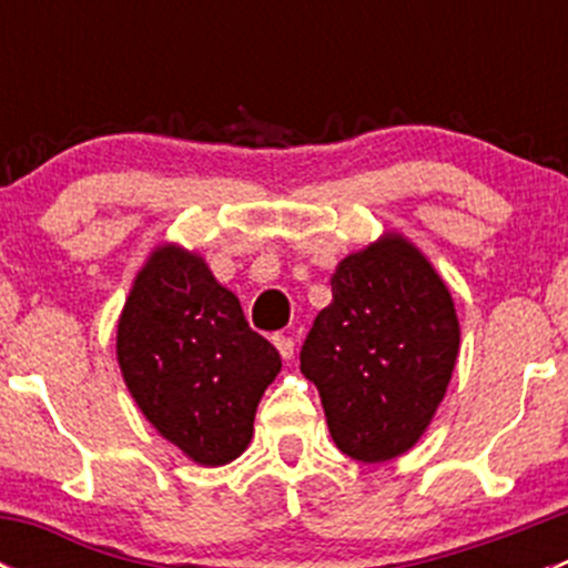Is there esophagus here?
<instances>
[{"label": "esophagus", "mask_w": 568, "mask_h": 568, "mask_svg": "<svg viewBox=\"0 0 568 568\" xmlns=\"http://www.w3.org/2000/svg\"><path fill=\"white\" fill-rule=\"evenodd\" d=\"M272 343L274 346H277V352H280V357L283 359H291L294 357V348H296V343H294V337H288V335H272Z\"/></svg>", "instance_id": "obj_1"}]
</instances>
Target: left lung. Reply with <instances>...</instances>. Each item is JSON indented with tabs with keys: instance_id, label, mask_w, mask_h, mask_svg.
I'll list each match as a JSON object with an SVG mask.
<instances>
[{
	"instance_id": "left-lung-1",
	"label": "left lung",
	"mask_w": 568,
	"mask_h": 568,
	"mask_svg": "<svg viewBox=\"0 0 568 568\" xmlns=\"http://www.w3.org/2000/svg\"><path fill=\"white\" fill-rule=\"evenodd\" d=\"M329 283L300 368L318 387L337 448L390 462L420 439L448 390L462 335L454 300L398 233L343 257Z\"/></svg>"
}]
</instances>
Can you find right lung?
<instances>
[{
	"label": "right lung",
	"mask_w": 568,
	"mask_h": 568,
	"mask_svg": "<svg viewBox=\"0 0 568 568\" xmlns=\"http://www.w3.org/2000/svg\"><path fill=\"white\" fill-rule=\"evenodd\" d=\"M118 363L142 415L205 467L247 450L261 395L283 368L236 294L194 252L164 244L136 274L118 321Z\"/></svg>",
	"instance_id": "right-lung-1"
}]
</instances>
